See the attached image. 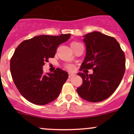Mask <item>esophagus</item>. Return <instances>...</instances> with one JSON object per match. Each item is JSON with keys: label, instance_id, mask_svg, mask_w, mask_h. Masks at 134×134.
<instances>
[{"label": "esophagus", "instance_id": "34e87169", "mask_svg": "<svg viewBox=\"0 0 134 134\" xmlns=\"http://www.w3.org/2000/svg\"><path fill=\"white\" fill-rule=\"evenodd\" d=\"M75 75V74H73V73H69V78H71V77L74 76Z\"/></svg>", "mask_w": 134, "mask_h": 134}]
</instances>
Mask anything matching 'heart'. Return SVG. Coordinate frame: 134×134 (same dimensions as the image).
Segmentation results:
<instances>
[{
  "mask_svg": "<svg viewBox=\"0 0 134 134\" xmlns=\"http://www.w3.org/2000/svg\"><path fill=\"white\" fill-rule=\"evenodd\" d=\"M81 44V43H78V42H76V41H73L71 43V47L72 48H74L76 46H77L78 44ZM65 67L67 70H69V71H72L75 70V65H74L73 64H71V63H67V64H65Z\"/></svg>",
  "mask_w": 134,
  "mask_h": 134,
  "instance_id": "1",
  "label": "heart"
}]
</instances>
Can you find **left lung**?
<instances>
[{
	"label": "left lung",
	"mask_w": 134,
	"mask_h": 134,
	"mask_svg": "<svg viewBox=\"0 0 134 134\" xmlns=\"http://www.w3.org/2000/svg\"><path fill=\"white\" fill-rule=\"evenodd\" d=\"M83 42L86 55L80 70L93 69V73H78L83 83L77 89V93L89 102H100L115 92L123 78L125 52L114 37L99 32L86 34Z\"/></svg>",
	"instance_id": "1"
}]
</instances>
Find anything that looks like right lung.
Instances as JSON below:
<instances>
[{"instance_id": "add662e5", "label": "right lung", "mask_w": 134, "mask_h": 134, "mask_svg": "<svg viewBox=\"0 0 134 134\" xmlns=\"http://www.w3.org/2000/svg\"><path fill=\"white\" fill-rule=\"evenodd\" d=\"M70 36L41 35L25 40L17 47L10 60V71L17 90L27 100L44 105L58 97L69 74L59 68L44 73L43 66Z\"/></svg>"}]
</instances>
